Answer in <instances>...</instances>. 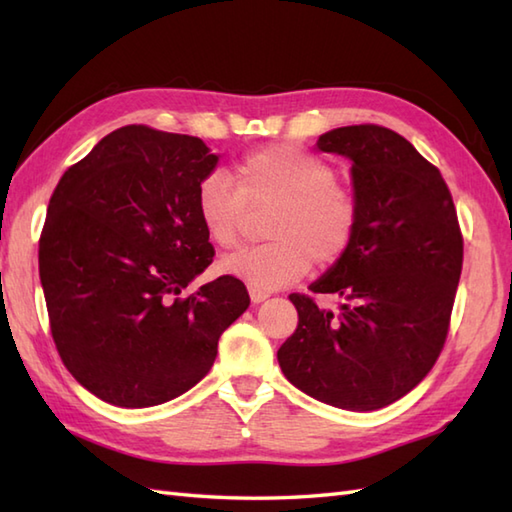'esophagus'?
I'll list each match as a JSON object with an SVG mask.
<instances>
[{
    "label": "esophagus",
    "mask_w": 512,
    "mask_h": 512,
    "mask_svg": "<svg viewBox=\"0 0 512 512\" xmlns=\"http://www.w3.org/2000/svg\"><path fill=\"white\" fill-rule=\"evenodd\" d=\"M248 295H250V299H253V303H262V301H266V299L270 297V292H268V290H262V288H253V286H250V288H248Z\"/></svg>",
    "instance_id": "obj_1"
}]
</instances>
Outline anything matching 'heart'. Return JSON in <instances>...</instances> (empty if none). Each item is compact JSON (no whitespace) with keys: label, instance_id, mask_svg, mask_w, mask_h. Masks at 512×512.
I'll return each mask as SVG.
<instances>
[{"label":"heart","instance_id":"heart-1","mask_svg":"<svg viewBox=\"0 0 512 512\" xmlns=\"http://www.w3.org/2000/svg\"><path fill=\"white\" fill-rule=\"evenodd\" d=\"M235 184L213 171L195 189V215L209 242L231 250L242 239L246 209L273 204L270 242L226 257L222 268L248 286L275 290L310 273L312 262L332 266L350 253L361 226L356 193L336 180L323 158L295 145L259 147L235 162Z\"/></svg>","mask_w":512,"mask_h":512}]
</instances>
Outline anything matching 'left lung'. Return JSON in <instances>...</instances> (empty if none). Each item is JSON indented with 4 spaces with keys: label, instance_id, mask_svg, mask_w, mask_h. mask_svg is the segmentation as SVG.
<instances>
[{
    "label": "left lung",
    "instance_id": "1",
    "mask_svg": "<svg viewBox=\"0 0 512 512\" xmlns=\"http://www.w3.org/2000/svg\"><path fill=\"white\" fill-rule=\"evenodd\" d=\"M317 147L352 160L361 226L350 253L310 286L339 308L292 292L299 325L277 361L308 396L374 411L409 394L447 341L464 259L458 211L438 167L394 129L339 127Z\"/></svg>",
    "mask_w": 512,
    "mask_h": 512
}]
</instances>
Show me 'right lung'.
I'll return each mask as SVG.
<instances>
[{
	"mask_svg": "<svg viewBox=\"0 0 512 512\" xmlns=\"http://www.w3.org/2000/svg\"><path fill=\"white\" fill-rule=\"evenodd\" d=\"M217 162L200 138L127 125L63 173L39 237V277L63 365L116 407H154L202 380L248 308L213 264L195 189Z\"/></svg>",
	"mask_w": 512,
	"mask_h": 512,
	"instance_id": "right-lung-1",
	"label": "right lung"
}]
</instances>
